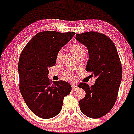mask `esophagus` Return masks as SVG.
Returning a JSON list of instances; mask_svg holds the SVG:
<instances>
[{"instance_id":"obj_1","label":"esophagus","mask_w":134,"mask_h":134,"mask_svg":"<svg viewBox=\"0 0 134 134\" xmlns=\"http://www.w3.org/2000/svg\"><path fill=\"white\" fill-rule=\"evenodd\" d=\"M71 88H72V90H75L77 89V88H78V87H77V85L76 84H73L72 85H71Z\"/></svg>"}]
</instances>
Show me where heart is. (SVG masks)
<instances>
[{"instance_id":"heart-1","label":"heart","mask_w":134,"mask_h":134,"mask_svg":"<svg viewBox=\"0 0 134 134\" xmlns=\"http://www.w3.org/2000/svg\"><path fill=\"white\" fill-rule=\"evenodd\" d=\"M70 50L71 52V53L75 56L76 57H77V56L82 54L83 53H86V51H85V49L84 46L81 44L79 43H73L72 44L70 45ZM62 54V51L61 50H59V51L58 52L57 56H56V60L58 61L59 58H60V57ZM65 77H67V78L71 79L73 78L74 77V75L72 73H65Z\"/></svg>"}]
</instances>
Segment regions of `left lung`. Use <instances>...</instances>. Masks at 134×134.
Masks as SVG:
<instances>
[{"instance_id": "obj_1", "label": "left lung", "mask_w": 134, "mask_h": 134, "mask_svg": "<svg viewBox=\"0 0 134 134\" xmlns=\"http://www.w3.org/2000/svg\"><path fill=\"white\" fill-rule=\"evenodd\" d=\"M76 35V40L88 51L85 70L96 78L90 87L84 82L79 84L86 93L79 101L80 109L87 117L100 118L108 113L116 102L122 78L121 62L114 44L107 35L93 31Z\"/></svg>"}]
</instances>
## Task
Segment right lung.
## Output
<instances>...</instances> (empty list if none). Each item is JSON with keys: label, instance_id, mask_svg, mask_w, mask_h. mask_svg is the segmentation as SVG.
<instances>
[{"label": "right lung", "instance_id": "add662e5", "mask_svg": "<svg viewBox=\"0 0 134 134\" xmlns=\"http://www.w3.org/2000/svg\"><path fill=\"white\" fill-rule=\"evenodd\" d=\"M75 32L43 31L36 34L21 52L19 61V89L26 104L42 119L54 117L60 113L63 99L71 86L64 81H50L48 69L54 66L59 50Z\"/></svg>", "mask_w": 134, "mask_h": 134}]
</instances>
